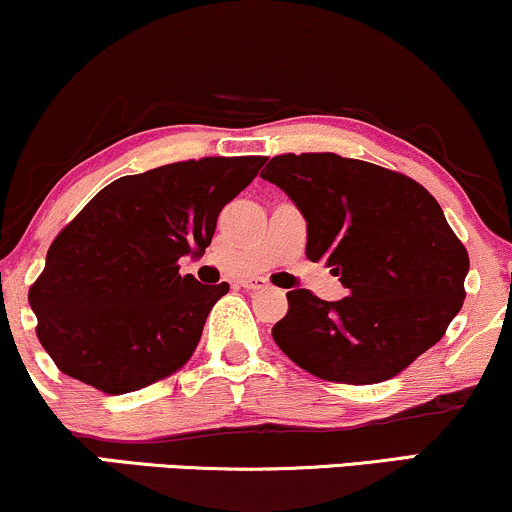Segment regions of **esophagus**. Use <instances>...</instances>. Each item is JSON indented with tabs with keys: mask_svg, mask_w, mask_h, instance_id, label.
Here are the masks:
<instances>
[{
	"mask_svg": "<svg viewBox=\"0 0 512 512\" xmlns=\"http://www.w3.org/2000/svg\"><path fill=\"white\" fill-rule=\"evenodd\" d=\"M238 286L245 288V291H262V288H267V281L257 279V276H248V279H240Z\"/></svg>",
	"mask_w": 512,
	"mask_h": 512,
	"instance_id": "obj_1",
	"label": "esophagus"
}]
</instances>
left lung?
Segmentation results:
<instances>
[{
  "label": "left lung",
  "instance_id": "8db88e82",
  "mask_svg": "<svg viewBox=\"0 0 512 512\" xmlns=\"http://www.w3.org/2000/svg\"><path fill=\"white\" fill-rule=\"evenodd\" d=\"M307 221V257L348 298L288 291L272 336L319 379L379 384L441 341L465 300L470 257L439 202L412 178L334 152L281 155L260 174Z\"/></svg>",
  "mask_w": 512,
  "mask_h": 512
}]
</instances>
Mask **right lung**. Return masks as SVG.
I'll use <instances>...</instances> for the list:
<instances>
[{
	"mask_svg": "<svg viewBox=\"0 0 512 512\" xmlns=\"http://www.w3.org/2000/svg\"><path fill=\"white\" fill-rule=\"evenodd\" d=\"M264 157H205L121 176L54 238L30 286L38 338L61 372L104 393L138 391L183 367L229 283L178 274L205 255L221 207Z\"/></svg>",
	"mask_w": 512,
	"mask_h": 512,
	"instance_id": "right-lung-1",
	"label": "right lung"
}]
</instances>
